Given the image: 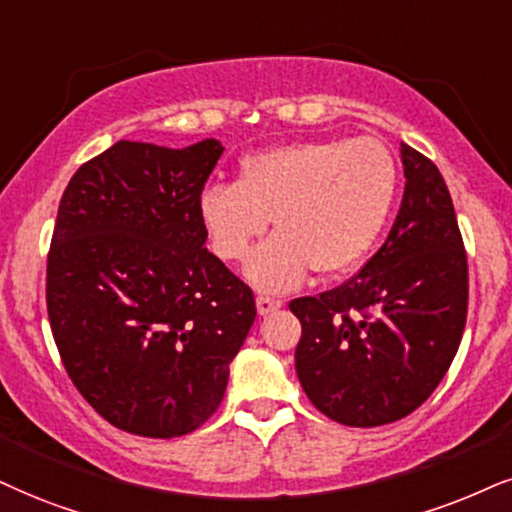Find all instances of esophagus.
<instances>
[{"instance_id":"esophagus-1","label":"esophagus","mask_w":512,"mask_h":512,"mask_svg":"<svg viewBox=\"0 0 512 512\" xmlns=\"http://www.w3.org/2000/svg\"><path fill=\"white\" fill-rule=\"evenodd\" d=\"M285 301L282 299H275V296H268V294H258L256 296V308H258V315H270L277 308H282Z\"/></svg>"}]
</instances>
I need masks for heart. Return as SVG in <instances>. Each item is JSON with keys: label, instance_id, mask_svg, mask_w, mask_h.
I'll return each instance as SVG.
<instances>
[{"label": "heart", "instance_id": "1", "mask_svg": "<svg viewBox=\"0 0 512 512\" xmlns=\"http://www.w3.org/2000/svg\"><path fill=\"white\" fill-rule=\"evenodd\" d=\"M399 194V168L372 137L277 144L239 163V182H213L197 199L213 254L242 263L275 218L277 232L251 256L258 289L299 287L356 266L372 249Z\"/></svg>", "mask_w": 512, "mask_h": 512}]
</instances>
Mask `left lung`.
<instances>
[{
    "label": "left lung",
    "instance_id": "left-lung-1",
    "mask_svg": "<svg viewBox=\"0 0 512 512\" xmlns=\"http://www.w3.org/2000/svg\"><path fill=\"white\" fill-rule=\"evenodd\" d=\"M406 189L387 242L344 285L289 304L296 375L320 413L389 425L444 380L468 315V256L439 168L401 144Z\"/></svg>",
    "mask_w": 512,
    "mask_h": 512
}]
</instances>
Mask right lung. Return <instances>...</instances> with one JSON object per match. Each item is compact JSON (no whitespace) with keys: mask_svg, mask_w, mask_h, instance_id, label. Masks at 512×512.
<instances>
[{"mask_svg":"<svg viewBox=\"0 0 512 512\" xmlns=\"http://www.w3.org/2000/svg\"><path fill=\"white\" fill-rule=\"evenodd\" d=\"M223 154L121 140L68 182L47 258L63 368L118 430L182 437L216 413L256 318L254 292L204 249L197 199Z\"/></svg>","mask_w":512,"mask_h":512,"instance_id":"right-lung-1","label":"right lung"}]
</instances>
